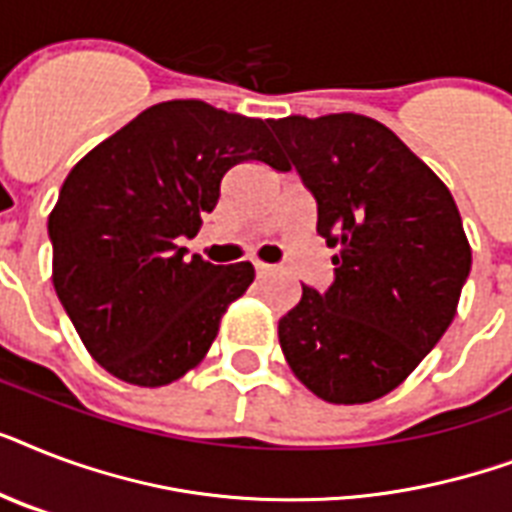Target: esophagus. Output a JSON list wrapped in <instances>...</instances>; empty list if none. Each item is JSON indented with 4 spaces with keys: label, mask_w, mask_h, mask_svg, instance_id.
<instances>
[{
    "label": "esophagus",
    "mask_w": 512,
    "mask_h": 512,
    "mask_svg": "<svg viewBox=\"0 0 512 512\" xmlns=\"http://www.w3.org/2000/svg\"><path fill=\"white\" fill-rule=\"evenodd\" d=\"M255 271H257V276H260V279H265V276H271V273L276 271V268H273V265L260 263V260H257V263H255Z\"/></svg>",
    "instance_id": "34e87169"
}]
</instances>
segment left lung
Segmentation results:
<instances>
[{
    "label": "left lung",
    "instance_id": "1",
    "mask_svg": "<svg viewBox=\"0 0 512 512\" xmlns=\"http://www.w3.org/2000/svg\"><path fill=\"white\" fill-rule=\"evenodd\" d=\"M337 247L327 292L303 287L279 342L305 388L369 404L398 388L452 324L470 273L460 209L441 177L361 114L268 119Z\"/></svg>",
    "mask_w": 512,
    "mask_h": 512
}]
</instances>
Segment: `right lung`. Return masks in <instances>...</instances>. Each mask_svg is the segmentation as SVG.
<instances>
[{
	"label": "right lung",
	"instance_id": "obj_1",
	"mask_svg": "<svg viewBox=\"0 0 512 512\" xmlns=\"http://www.w3.org/2000/svg\"><path fill=\"white\" fill-rule=\"evenodd\" d=\"M289 170L263 119L167 100L95 146L50 212L52 284L106 372L162 388L191 372L220 319L255 281L252 263L185 257L233 164Z\"/></svg>",
	"mask_w": 512,
	"mask_h": 512
}]
</instances>
